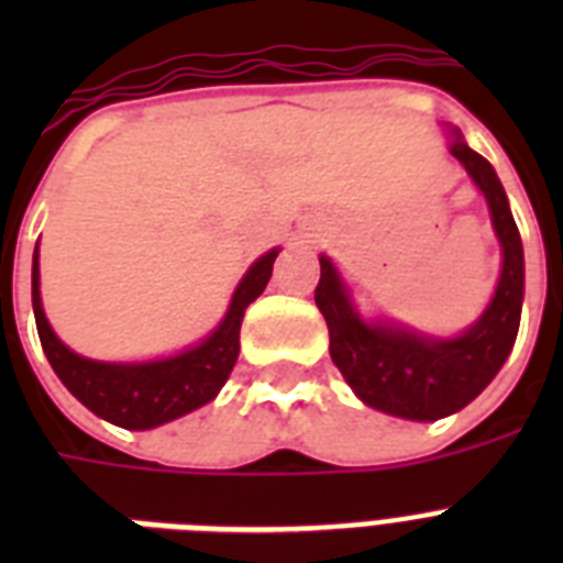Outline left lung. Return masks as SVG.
<instances>
[{"mask_svg": "<svg viewBox=\"0 0 563 563\" xmlns=\"http://www.w3.org/2000/svg\"><path fill=\"white\" fill-rule=\"evenodd\" d=\"M450 154L485 192L503 242V274L485 316L459 339H423L400 327L365 324L351 307L333 263L321 256L316 303L330 330V356L353 391L379 411L438 420L464 409L497 376L515 347L523 309V242L497 172L453 131Z\"/></svg>", "mask_w": 563, "mask_h": 563, "instance_id": "obj_1", "label": "left lung"}]
</instances>
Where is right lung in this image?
<instances>
[{"instance_id":"add662e5","label":"right lung","mask_w":563,"mask_h":563,"mask_svg":"<svg viewBox=\"0 0 563 563\" xmlns=\"http://www.w3.org/2000/svg\"><path fill=\"white\" fill-rule=\"evenodd\" d=\"M277 251L260 256L251 272L242 277L233 291L230 309L219 330L192 351L161 362L143 365H108V362L84 360L60 344L40 303V268L37 251L31 265V303L37 321L40 344L46 351L48 365L60 376V383L78 397L99 418L110 420L122 429H152L166 420H175L187 411L210 402L224 379L230 376L239 356V327L245 309L263 295L265 283L272 277V265Z\"/></svg>"}]
</instances>
